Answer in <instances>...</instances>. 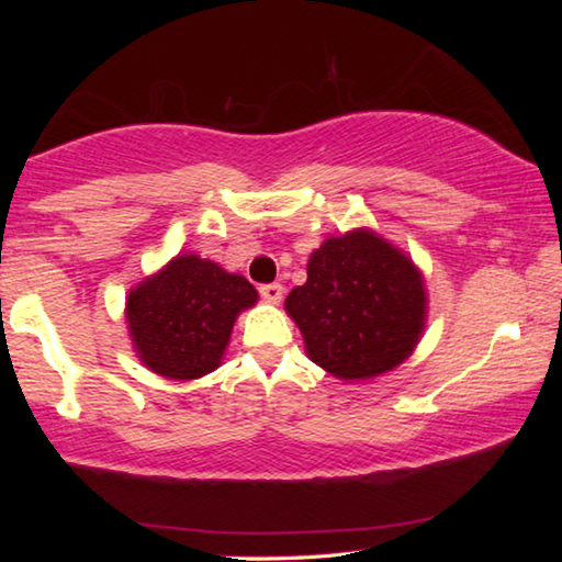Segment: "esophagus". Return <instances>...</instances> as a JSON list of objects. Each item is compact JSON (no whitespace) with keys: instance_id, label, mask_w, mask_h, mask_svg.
Wrapping results in <instances>:
<instances>
[{"instance_id":"34e87169","label":"esophagus","mask_w":562,"mask_h":562,"mask_svg":"<svg viewBox=\"0 0 562 562\" xmlns=\"http://www.w3.org/2000/svg\"><path fill=\"white\" fill-rule=\"evenodd\" d=\"M260 294L268 302H272V304H278L280 300H282V294H284V288L280 282H270V284H262L260 288Z\"/></svg>"}]
</instances>
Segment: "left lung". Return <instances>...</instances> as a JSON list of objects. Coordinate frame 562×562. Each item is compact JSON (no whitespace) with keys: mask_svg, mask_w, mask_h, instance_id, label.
Returning <instances> with one entry per match:
<instances>
[{"mask_svg":"<svg viewBox=\"0 0 562 562\" xmlns=\"http://www.w3.org/2000/svg\"><path fill=\"white\" fill-rule=\"evenodd\" d=\"M284 310L307 357L331 376L372 379L412 355L426 325L424 278L382 235L357 227L310 255L307 282Z\"/></svg>","mask_w":562,"mask_h":562,"instance_id":"left-lung-1","label":"left lung"}]
</instances>
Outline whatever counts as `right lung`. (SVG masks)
Here are the masks:
<instances>
[{
	"label": "right lung",
	"instance_id": "obj_1",
	"mask_svg": "<svg viewBox=\"0 0 562 562\" xmlns=\"http://www.w3.org/2000/svg\"><path fill=\"white\" fill-rule=\"evenodd\" d=\"M258 302L243 274L178 255L126 297L128 335L138 359L166 379H198L221 367L237 315Z\"/></svg>",
	"mask_w": 562,
	"mask_h": 562
}]
</instances>
